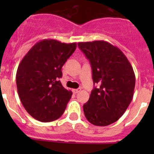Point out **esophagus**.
Wrapping results in <instances>:
<instances>
[{
    "label": "esophagus",
    "instance_id": "obj_1",
    "mask_svg": "<svg viewBox=\"0 0 154 154\" xmlns=\"http://www.w3.org/2000/svg\"><path fill=\"white\" fill-rule=\"evenodd\" d=\"M80 91H81V88H77V89H73V92L74 93H78V92H80Z\"/></svg>",
    "mask_w": 154,
    "mask_h": 154
}]
</instances>
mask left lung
<instances>
[{
  "label": "left lung",
  "mask_w": 154,
  "mask_h": 154,
  "mask_svg": "<svg viewBox=\"0 0 154 154\" xmlns=\"http://www.w3.org/2000/svg\"><path fill=\"white\" fill-rule=\"evenodd\" d=\"M78 47L89 60L94 85L100 86L93 88L83 105L85 116L94 125H111L123 116L133 99V67L123 52L107 42H79Z\"/></svg>",
  "instance_id": "8db88e82"
}]
</instances>
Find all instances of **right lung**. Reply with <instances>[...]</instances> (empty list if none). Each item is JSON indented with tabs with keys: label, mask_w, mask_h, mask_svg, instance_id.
Instances as JSON below:
<instances>
[{
	"label": "right lung",
	"mask_w": 154,
	"mask_h": 154,
	"mask_svg": "<svg viewBox=\"0 0 154 154\" xmlns=\"http://www.w3.org/2000/svg\"><path fill=\"white\" fill-rule=\"evenodd\" d=\"M77 48L75 42L43 39L33 45L16 73L18 96L26 111L36 120L50 122L64 112L72 92L62 85V67Z\"/></svg>",
	"instance_id": "1"
}]
</instances>
